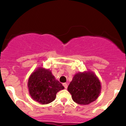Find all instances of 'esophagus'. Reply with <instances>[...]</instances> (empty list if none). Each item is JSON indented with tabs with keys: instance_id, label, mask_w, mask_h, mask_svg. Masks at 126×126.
<instances>
[{
	"instance_id": "esophagus-1",
	"label": "esophagus",
	"mask_w": 126,
	"mask_h": 126,
	"mask_svg": "<svg viewBox=\"0 0 126 126\" xmlns=\"http://www.w3.org/2000/svg\"><path fill=\"white\" fill-rule=\"evenodd\" d=\"M63 86H64V88H66H66H67V84L66 83H64L63 84Z\"/></svg>"
}]
</instances>
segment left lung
<instances>
[{"instance_id": "obj_1", "label": "left lung", "mask_w": 126, "mask_h": 126, "mask_svg": "<svg viewBox=\"0 0 126 126\" xmlns=\"http://www.w3.org/2000/svg\"><path fill=\"white\" fill-rule=\"evenodd\" d=\"M101 83L93 72H79L67 88L73 100L78 104L88 105L97 99L101 92Z\"/></svg>"}]
</instances>
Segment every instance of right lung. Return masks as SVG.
<instances>
[{"label": "right lung", "instance_id": "right-lung-1", "mask_svg": "<svg viewBox=\"0 0 126 126\" xmlns=\"http://www.w3.org/2000/svg\"><path fill=\"white\" fill-rule=\"evenodd\" d=\"M28 87L34 100L41 104H47L56 99V94L64 86L55 79L49 69L39 67L29 78Z\"/></svg>", "mask_w": 126, "mask_h": 126}]
</instances>
